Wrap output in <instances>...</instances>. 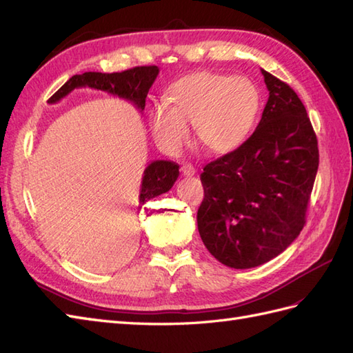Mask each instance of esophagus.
I'll return each mask as SVG.
<instances>
[{"mask_svg":"<svg viewBox=\"0 0 353 353\" xmlns=\"http://www.w3.org/2000/svg\"><path fill=\"white\" fill-rule=\"evenodd\" d=\"M180 171H182V174L186 176V177H190V176L195 174V168L190 164H183L182 168H180Z\"/></svg>","mask_w":353,"mask_h":353,"instance_id":"esophagus-1","label":"esophagus"}]
</instances>
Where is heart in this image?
Returning a JSON list of instances; mask_svg holds the SVG:
<instances>
[{
  "mask_svg": "<svg viewBox=\"0 0 353 353\" xmlns=\"http://www.w3.org/2000/svg\"><path fill=\"white\" fill-rule=\"evenodd\" d=\"M170 102L155 106L150 117L154 137L168 149H182L196 127L199 143L208 152L225 155L243 145L261 106L259 87L247 77L216 72L190 74L171 88Z\"/></svg>",
  "mask_w": 353,
  "mask_h": 353,
  "instance_id": "b5f03b06",
  "label": "heart"
}]
</instances>
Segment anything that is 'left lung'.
Masks as SVG:
<instances>
[{"label":"left lung","mask_w":353,"mask_h":353,"mask_svg":"<svg viewBox=\"0 0 353 353\" xmlns=\"http://www.w3.org/2000/svg\"><path fill=\"white\" fill-rule=\"evenodd\" d=\"M261 75L269 99L254 133L201 174V239L220 263L234 269L263 265L299 236L319 164L318 140L301 100L265 69Z\"/></svg>","instance_id":"obj_1"}]
</instances>
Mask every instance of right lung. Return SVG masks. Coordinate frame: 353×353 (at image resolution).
Segmentation results:
<instances>
[{
	"label": "right lung",
	"instance_id": "1",
	"mask_svg": "<svg viewBox=\"0 0 353 353\" xmlns=\"http://www.w3.org/2000/svg\"><path fill=\"white\" fill-rule=\"evenodd\" d=\"M158 72V66H137L124 70V72H84L81 75H74L48 99V103H57L59 100H62L75 88L90 87L125 99L142 112L145 109L149 88L152 87ZM177 177L179 164L165 159L152 161L143 171L142 185H140L139 207L142 208L146 201L168 192L173 188Z\"/></svg>",
	"mask_w": 353,
	"mask_h": 353
}]
</instances>
